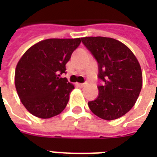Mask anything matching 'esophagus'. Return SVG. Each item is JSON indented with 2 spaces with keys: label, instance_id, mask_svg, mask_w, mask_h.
Listing matches in <instances>:
<instances>
[{
  "label": "esophagus",
  "instance_id": "34e87169",
  "mask_svg": "<svg viewBox=\"0 0 157 157\" xmlns=\"http://www.w3.org/2000/svg\"><path fill=\"white\" fill-rule=\"evenodd\" d=\"M86 85H87V83H82V84L78 83V84H77V86H78L79 87H81V88H82V87H85Z\"/></svg>",
  "mask_w": 157,
  "mask_h": 157
}]
</instances>
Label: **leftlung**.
Returning a JSON list of instances; mask_svg holds the SVG:
<instances>
[{"label": "left lung", "mask_w": 157, "mask_h": 157, "mask_svg": "<svg viewBox=\"0 0 157 157\" xmlns=\"http://www.w3.org/2000/svg\"><path fill=\"white\" fill-rule=\"evenodd\" d=\"M81 40L98 63V97L89 102L91 112L101 119L112 121L134 107L143 86L140 64L133 52L119 40L103 36L82 37Z\"/></svg>", "instance_id": "8db88e82"}]
</instances>
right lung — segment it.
<instances>
[{
  "mask_svg": "<svg viewBox=\"0 0 157 157\" xmlns=\"http://www.w3.org/2000/svg\"><path fill=\"white\" fill-rule=\"evenodd\" d=\"M81 38L46 39L31 46L17 63L14 84L21 102L31 114L48 119L60 114L74 86L67 78L66 64Z\"/></svg>",
  "mask_w": 157,
  "mask_h": 157,
  "instance_id": "obj_1",
  "label": "right lung"
}]
</instances>
